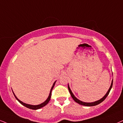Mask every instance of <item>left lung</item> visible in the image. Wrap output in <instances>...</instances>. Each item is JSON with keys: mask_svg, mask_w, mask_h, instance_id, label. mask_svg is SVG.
Masks as SVG:
<instances>
[{"mask_svg": "<svg viewBox=\"0 0 123 123\" xmlns=\"http://www.w3.org/2000/svg\"><path fill=\"white\" fill-rule=\"evenodd\" d=\"M112 85H113V80H112L111 86H110L109 90H108V91H107V92L106 93V94H105V95L104 96L102 99H100V100L95 101V102H92V103H86V102H82V101H80V100H79V99H78L77 98H76L75 96L74 95V94H73L72 91H71L70 88V87L69 86V85H68V89H69V92H70V95H71V97L73 98V99H74V100L75 101V102H77V103L80 104V105H85V106H94V105H99V104H100V103H102V102H103V101H104V100H105V99L106 98L107 96H108V94H109V93L110 92V90H111L112 87Z\"/></svg>", "mask_w": 123, "mask_h": 123, "instance_id": "obj_1", "label": "left lung"}]
</instances>
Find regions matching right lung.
<instances>
[{
  "label": "right lung",
  "mask_w": 123,
  "mask_h": 123,
  "mask_svg": "<svg viewBox=\"0 0 123 123\" xmlns=\"http://www.w3.org/2000/svg\"><path fill=\"white\" fill-rule=\"evenodd\" d=\"M55 82H56V81H55V82H54L53 85V86L52 87V88H51V90H50V94H49V96H48V98H47V99H46V100L44 102H43V103L40 104V105H28V104H26V103H23V102H21V101H20V100H19V99H18V98L16 97V95H15V94H14V92H13V91H12V92H13V95H14V96H15V97L16 98V99H17V100H18V102H19L21 104V105H24V106L27 107V108H29V109H32V110H38V109H40V108H42V107H44L45 105H46L48 103H49V100H50V99L51 95H52V90H53V87H54V85H55Z\"/></svg>",
  "instance_id": "right-lung-1"
}]
</instances>
